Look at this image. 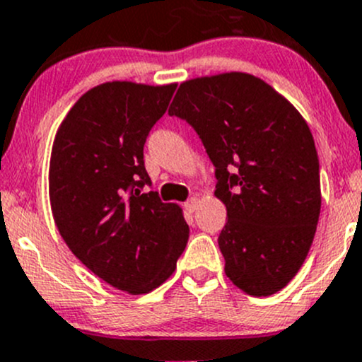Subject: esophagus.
Listing matches in <instances>:
<instances>
[{
  "instance_id": "obj_1",
  "label": "esophagus",
  "mask_w": 362,
  "mask_h": 362,
  "mask_svg": "<svg viewBox=\"0 0 362 362\" xmlns=\"http://www.w3.org/2000/svg\"><path fill=\"white\" fill-rule=\"evenodd\" d=\"M198 202H199V199L196 198V196H192V198H189L187 202H185V204H184L185 210H187V211H194L196 208H198Z\"/></svg>"
}]
</instances>
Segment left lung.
Segmentation results:
<instances>
[{
    "instance_id": "obj_1",
    "label": "left lung",
    "mask_w": 362,
    "mask_h": 362,
    "mask_svg": "<svg viewBox=\"0 0 362 362\" xmlns=\"http://www.w3.org/2000/svg\"><path fill=\"white\" fill-rule=\"evenodd\" d=\"M170 115L191 124L215 166L228 221L224 272L250 296H272L299 272L320 214L319 158L306 120L249 73L180 83Z\"/></svg>"
}]
</instances>
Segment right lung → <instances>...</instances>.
<instances>
[{
	"mask_svg": "<svg viewBox=\"0 0 362 362\" xmlns=\"http://www.w3.org/2000/svg\"><path fill=\"white\" fill-rule=\"evenodd\" d=\"M177 83L107 82L87 90L52 145L49 196L69 250L112 287L147 294L166 282L189 240L182 208L145 192L144 145Z\"/></svg>",
	"mask_w": 362,
	"mask_h": 362,
	"instance_id": "right-lung-1",
	"label": "right lung"
}]
</instances>
